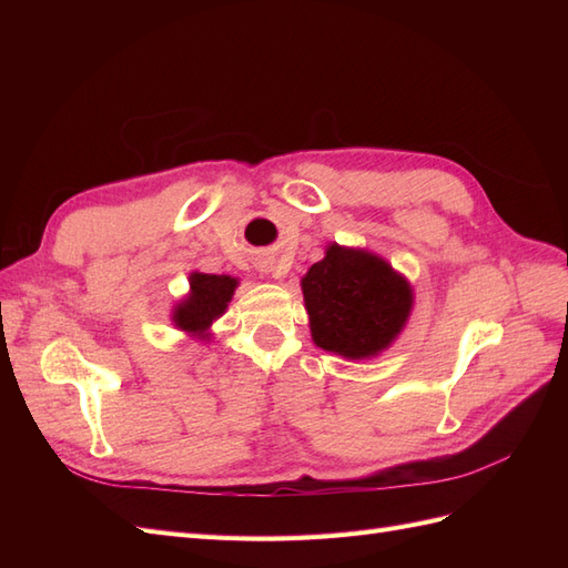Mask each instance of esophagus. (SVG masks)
<instances>
[{
    "instance_id": "34e87169",
    "label": "esophagus",
    "mask_w": 568,
    "mask_h": 568,
    "mask_svg": "<svg viewBox=\"0 0 568 568\" xmlns=\"http://www.w3.org/2000/svg\"><path fill=\"white\" fill-rule=\"evenodd\" d=\"M272 274H274V277H277V280H280V277H284V272H282V270H272Z\"/></svg>"
}]
</instances>
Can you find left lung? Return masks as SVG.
<instances>
[{"mask_svg":"<svg viewBox=\"0 0 568 568\" xmlns=\"http://www.w3.org/2000/svg\"><path fill=\"white\" fill-rule=\"evenodd\" d=\"M301 284L313 341L353 359L384 351L412 307L409 284L367 251L329 246Z\"/></svg>","mask_w":568,"mask_h":568,"instance_id":"obj_1","label":"left lung"}]
</instances>
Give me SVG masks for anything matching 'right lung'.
I'll list each match as a JSON object with an SVG mask.
<instances>
[{
    "label": "right lung",
    "mask_w": 568,
    "mask_h": 568,
    "mask_svg": "<svg viewBox=\"0 0 568 568\" xmlns=\"http://www.w3.org/2000/svg\"><path fill=\"white\" fill-rule=\"evenodd\" d=\"M189 286H192V294L178 305L173 320L184 332L203 334L215 317L225 313L236 288V280L227 277V274L194 272L189 277Z\"/></svg>",
    "instance_id": "obj_1"
}]
</instances>
